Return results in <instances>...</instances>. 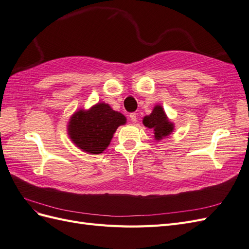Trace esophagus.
I'll return each mask as SVG.
<instances>
[{
    "label": "esophagus",
    "mask_w": 249,
    "mask_h": 249,
    "mask_svg": "<svg viewBox=\"0 0 249 249\" xmlns=\"http://www.w3.org/2000/svg\"><path fill=\"white\" fill-rule=\"evenodd\" d=\"M130 118H131V120H132L133 123H136L137 122V114H136V113H135V112L131 113Z\"/></svg>",
    "instance_id": "1"
}]
</instances>
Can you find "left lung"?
Masks as SVG:
<instances>
[{"label":"left lung","mask_w":249,"mask_h":249,"mask_svg":"<svg viewBox=\"0 0 249 249\" xmlns=\"http://www.w3.org/2000/svg\"><path fill=\"white\" fill-rule=\"evenodd\" d=\"M143 124L154 131L156 140H161L169 136L175 127L160 105H157L153 112L143 118Z\"/></svg>","instance_id":"left-lung-1"}]
</instances>
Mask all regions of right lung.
Listing matches in <instances>:
<instances>
[{
	"instance_id": "1",
	"label": "right lung",
	"mask_w": 249,
	"mask_h": 249,
	"mask_svg": "<svg viewBox=\"0 0 249 249\" xmlns=\"http://www.w3.org/2000/svg\"><path fill=\"white\" fill-rule=\"evenodd\" d=\"M125 117L108 104L99 103L89 110H79L71 117L67 132L79 148L92 155L102 154L110 144L117 127Z\"/></svg>"
}]
</instances>
